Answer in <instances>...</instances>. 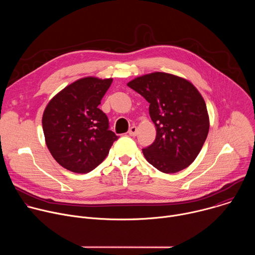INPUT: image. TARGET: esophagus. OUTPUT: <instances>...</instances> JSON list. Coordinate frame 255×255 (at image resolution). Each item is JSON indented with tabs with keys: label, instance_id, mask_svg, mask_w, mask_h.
Instances as JSON below:
<instances>
[{
	"label": "esophagus",
	"instance_id": "obj_1",
	"mask_svg": "<svg viewBox=\"0 0 255 255\" xmlns=\"http://www.w3.org/2000/svg\"><path fill=\"white\" fill-rule=\"evenodd\" d=\"M137 127L136 126H132L130 129H129V131H128V134L130 135V136H136L137 135Z\"/></svg>",
	"mask_w": 255,
	"mask_h": 255
}]
</instances>
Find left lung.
Masks as SVG:
<instances>
[{
    "mask_svg": "<svg viewBox=\"0 0 255 255\" xmlns=\"http://www.w3.org/2000/svg\"><path fill=\"white\" fill-rule=\"evenodd\" d=\"M149 103L156 138L142 149L144 157L164 173L188 167L200 153L210 121L206 103L188 80L166 72H151L127 84Z\"/></svg>",
    "mask_w": 255,
    "mask_h": 255,
    "instance_id": "left-lung-1",
    "label": "left lung"
}]
</instances>
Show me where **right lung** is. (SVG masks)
<instances>
[{
  "mask_svg": "<svg viewBox=\"0 0 255 255\" xmlns=\"http://www.w3.org/2000/svg\"><path fill=\"white\" fill-rule=\"evenodd\" d=\"M113 79L87 77L65 87L47 104L42 127L47 148L64 168L87 173L108 155L118 136L98 106Z\"/></svg>",
  "mask_w": 255,
  "mask_h": 255,
  "instance_id": "obj_1",
  "label": "right lung"
}]
</instances>
